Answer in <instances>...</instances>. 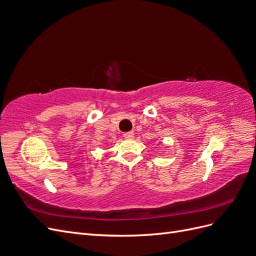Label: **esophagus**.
<instances>
[{
  "mask_svg": "<svg viewBox=\"0 0 256 256\" xmlns=\"http://www.w3.org/2000/svg\"><path fill=\"white\" fill-rule=\"evenodd\" d=\"M134 136V131H128V132H125L124 134V138H127V140H131Z\"/></svg>",
  "mask_w": 256,
  "mask_h": 256,
  "instance_id": "obj_1",
  "label": "esophagus"
}]
</instances>
